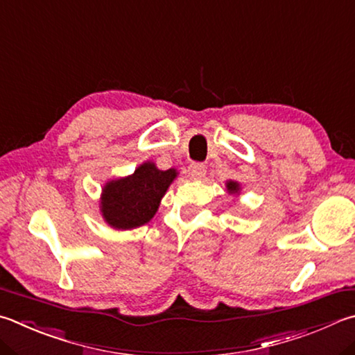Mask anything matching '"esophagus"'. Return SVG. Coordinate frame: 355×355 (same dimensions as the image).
<instances>
[{
    "instance_id": "obj_1",
    "label": "esophagus",
    "mask_w": 355,
    "mask_h": 355,
    "mask_svg": "<svg viewBox=\"0 0 355 355\" xmlns=\"http://www.w3.org/2000/svg\"><path fill=\"white\" fill-rule=\"evenodd\" d=\"M205 172L206 169L202 163H192L188 167V173L192 180H200L202 177H205Z\"/></svg>"
}]
</instances>
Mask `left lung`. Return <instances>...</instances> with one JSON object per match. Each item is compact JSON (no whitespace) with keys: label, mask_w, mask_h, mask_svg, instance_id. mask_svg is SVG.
I'll return each mask as SVG.
<instances>
[{"label":"left lung","mask_w":355,"mask_h":355,"mask_svg":"<svg viewBox=\"0 0 355 355\" xmlns=\"http://www.w3.org/2000/svg\"><path fill=\"white\" fill-rule=\"evenodd\" d=\"M227 191L230 192V194H237V192L241 191V186L237 182H228L227 183Z\"/></svg>","instance_id":"8db88e82"}]
</instances>
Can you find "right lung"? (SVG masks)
Returning <instances> with one entry per match:
<instances>
[{"label": "right lung", "mask_w": 355, "mask_h": 355, "mask_svg": "<svg viewBox=\"0 0 355 355\" xmlns=\"http://www.w3.org/2000/svg\"><path fill=\"white\" fill-rule=\"evenodd\" d=\"M175 177V169L159 171L155 163L146 161L132 175L105 183L101 197L102 217L116 230L141 227L155 216Z\"/></svg>", "instance_id": "right-lung-1"}]
</instances>
